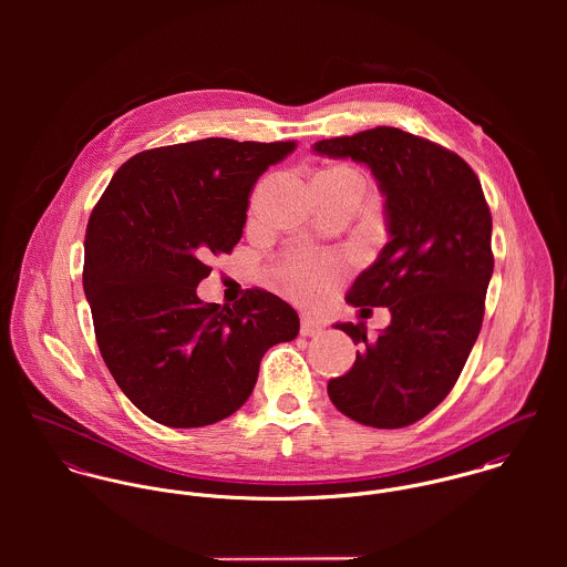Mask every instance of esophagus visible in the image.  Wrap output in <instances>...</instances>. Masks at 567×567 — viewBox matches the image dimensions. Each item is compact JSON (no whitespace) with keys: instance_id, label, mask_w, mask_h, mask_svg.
<instances>
[{"instance_id":"obj_1","label":"esophagus","mask_w":567,"mask_h":567,"mask_svg":"<svg viewBox=\"0 0 567 567\" xmlns=\"http://www.w3.org/2000/svg\"><path fill=\"white\" fill-rule=\"evenodd\" d=\"M323 331V323L312 317H301V336H319Z\"/></svg>"}]
</instances>
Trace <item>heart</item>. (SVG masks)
Instances as JSON below:
<instances>
[{"instance_id":"obj_1","label":"heart","mask_w":567,"mask_h":567,"mask_svg":"<svg viewBox=\"0 0 567 567\" xmlns=\"http://www.w3.org/2000/svg\"><path fill=\"white\" fill-rule=\"evenodd\" d=\"M321 174L329 176H344V178H353V181H362L360 174L347 165H336L329 167ZM340 270V264L336 257H319V255H297L292 257L286 268H284V281L288 292L306 303L319 301L327 292V288L333 284L336 275Z\"/></svg>"}]
</instances>
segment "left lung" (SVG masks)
Listing matches in <instances>:
<instances>
[{"instance_id": "8db88e82", "label": "left lung", "mask_w": 567, "mask_h": 567, "mask_svg": "<svg viewBox=\"0 0 567 567\" xmlns=\"http://www.w3.org/2000/svg\"><path fill=\"white\" fill-rule=\"evenodd\" d=\"M312 151L373 172L389 231L347 301L360 312L389 308L391 324L378 338L362 321L333 324L362 349L327 393L358 423L404 427L447 398L481 333L493 275L485 194L456 153L393 126L323 140Z\"/></svg>"}]
</instances>
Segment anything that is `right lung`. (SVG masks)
<instances>
[{
    "label": "right lung",
    "mask_w": 567,
    "mask_h": 567,
    "mask_svg": "<svg viewBox=\"0 0 567 567\" xmlns=\"http://www.w3.org/2000/svg\"><path fill=\"white\" fill-rule=\"evenodd\" d=\"M295 142L207 137L135 155L91 212L82 286L100 353L153 421L203 427L252 393L261 355L299 333V315L266 290L205 303L207 259L243 238L255 181Z\"/></svg>",
    "instance_id": "1"
}]
</instances>
